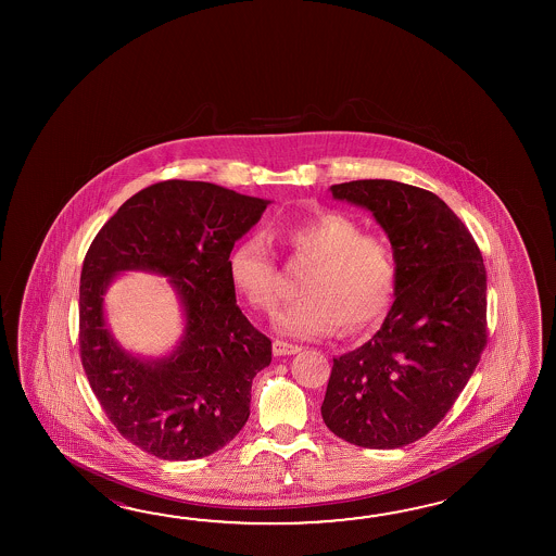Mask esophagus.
Returning a JSON list of instances; mask_svg holds the SVG:
<instances>
[{
	"mask_svg": "<svg viewBox=\"0 0 556 556\" xmlns=\"http://www.w3.org/2000/svg\"><path fill=\"white\" fill-rule=\"evenodd\" d=\"M302 348L294 345V343L282 342V340H274L273 352L274 355H294L300 352Z\"/></svg>",
	"mask_w": 556,
	"mask_h": 556,
	"instance_id": "34e87169",
	"label": "esophagus"
}]
</instances>
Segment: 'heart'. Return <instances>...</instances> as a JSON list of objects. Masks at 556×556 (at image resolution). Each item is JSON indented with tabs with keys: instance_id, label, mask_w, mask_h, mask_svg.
I'll use <instances>...</instances> for the list:
<instances>
[{
	"instance_id": "1",
	"label": "heart",
	"mask_w": 556,
	"mask_h": 556,
	"mask_svg": "<svg viewBox=\"0 0 556 556\" xmlns=\"http://www.w3.org/2000/svg\"><path fill=\"white\" fill-rule=\"evenodd\" d=\"M276 238L294 261L312 266L300 283L302 300L276 318L283 336L316 340L336 328L350 336L383 318L397 280L395 256L383 238L366 235L342 213L318 214L278 230ZM228 274L256 312L273 314L282 302V274L264 238L238 242L228 258Z\"/></svg>"
}]
</instances>
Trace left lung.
<instances>
[{
    "mask_svg": "<svg viewBox=\"0 0 556 556\" xmlns=\"http://www.w3.org/2000/svg\"><path fill=\"white\" fill-rule=\"evenodd\" d=\"M333 199L371 211L397 264L395 300L374 338L333 359L321 417L367 450L426 438L457 402L486 345V270L467 226L438 194L352 180Z\"/></svg>",
    "mask_w": 556,
    "mask_h": 556,
    "instance_id": "1",
    "label": "left lung"
}]
</instances>
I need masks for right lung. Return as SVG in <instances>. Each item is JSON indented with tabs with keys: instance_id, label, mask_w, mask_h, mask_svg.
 Returning a JSON list of instances; mask_svg holds the SVG:
<instances>
[{
	"instance_id": "obj_1",
	"label": "right lung",
	"mask_w": 556,
	"mask_h": 556,
	"mask_svg": "<svg viewBox=\"0 0 556 556\" xmlns=\"http://www.w3.org/2000/svg\"><path fill=\"white\" fill-rule=\"evenodd\" d=\"M266 206L213 182L163 180L130 197L85 254V374L118 433L159 459L206 457L249 421L252 379L273 362V342L238 307L228 258ZM123 269L163 273L178 288L188 328L165 361L132 358L105 330L102 294Z\"/></svg>"
}]
</instances>
